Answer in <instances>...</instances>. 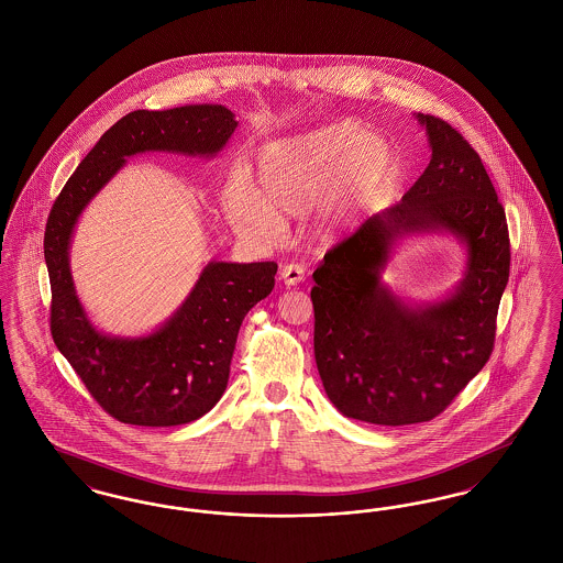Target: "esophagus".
I'll list each match as a JSON object with an SVG mask.
<instances>
[{
	"instance_id": "esophagus-1",
	"label": "esophagus",
	"mask_w": 563,
	"mask_h": 563,
	"mask_svg": "<svg viewBox=\"0 0 563 563\" xmlns=\"http://www.w3.org/2000/svg\"><path fill=\"white\" fill-rule=\"evenodd\" d=\"M303 274H306V268L299 266V264H287V266H283V269H280V278H283V283L287 287L299 285L303 280Z\"/></svg>"
}]
</instances>
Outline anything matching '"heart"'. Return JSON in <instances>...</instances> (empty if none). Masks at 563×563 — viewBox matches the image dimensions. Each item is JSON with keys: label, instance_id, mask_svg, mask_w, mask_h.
I'll return each instance as SVG.
<instances>
[{"label": "heart", "instance_id": "1", "mask_svg": "<svg viewBox=\"0 0 563 563\" xmlns=\"http://www.w3.org/2000/svg\"><path fill=\"white\" fill-rule=\"evenodd\" d=\"M393 166L388 143L356 122H335L266 143L255 162L257 189L234 181L225 209L241 236L260 242L280 236L283 217L319 209L317 234L329 241L361 219Z\"/></svg>", "mask_w": 563, "mask_h": 563}]
</instances>
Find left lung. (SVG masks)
<instances>
[{
  "label": "left lung",
  "mask_w": 563,
  "mask_h": 563,
  "mask_svg": "<svg viewBox=\"0 0 563 563\" xmlns=\"http://www.w3.org/2000/svg\"><path fill=\"white\" fill-rule=\"evenodd\" d=\"M430 162L397 202L331 249L312 274L314 356L329 401L382 427L429 422L487 363L510 268L505 209L479 154L448 122L413 113ZM413 235L465 246L463 278L448 296L409 302L380 278Z\"/></svg>",
  "instance_id": "left-lung-1"
}]
</instances>
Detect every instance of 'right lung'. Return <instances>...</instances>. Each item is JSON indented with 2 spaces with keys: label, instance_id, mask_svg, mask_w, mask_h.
<instances>
[{
  "label": "right lung",
  "instance_id": "right-lung-1",
  "mask_svg": "<svg viewBox=\"0 0 563 563\" xmlns=\"http://www.w3.org/2000/svg\"><path fill=\"white\" fill-rule=\"evenodd\" d=\"M239 126L223 106L202 103L118 120L54 200L44 234L54 344L109 416L133 427H179L202 418L225 393L246 312L274 289V262H209L181 306L145 335H109L76 294L69 249L90 200L136 154L214 158Z\"/></svg>",
  "mask_w": 563,
  "mask_h": 563
}]
</instances>
